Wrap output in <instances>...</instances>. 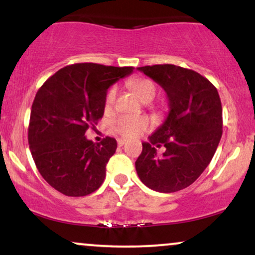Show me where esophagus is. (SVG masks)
Wrapping results in <instances>:
<instances>
[{"label": "esophagus", "instance_id": "34e87169", "mask_svg": "<svg viewBox=\"0 0 255 255\" xmlns=\"http://www.w3.org/2000/svg\"><path fill=\"white\" fill-rule=\"evenodd\" d=\"M118 144H119V146H124L126 144V140L125 139H118Z\"/></svg>", "mask_w": 255, "mask_h": 255}]
</instances>
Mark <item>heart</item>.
I'll return each mask as SVG.
<instances>
[{
    "label": "heart",
    "instance_id": "1",
    "mask_svg": "<svg viewBox=\"0 0 255 255\" xmlns=\"http://www.w3.org/2000/svg\"><path fill=\"white\" fill-rule=\"evenodd\" d=\"M129 87L136 92L140 99L145 103H148L152 99L156 97L157 87L156 84L150 79H134L129 81ZM116 95H118V90L116 87H111L108 91L107 96H105L104 108L105 110L109 111L114 108L116 101ZM151 122L146 116L142 115H124L119 118L113 124L114 131L120 134V135L125 137H136L140 134H142L150 128Z\"/></svg>",
    "mask_w": 255,
    "mask_h": 255
}]
</instances>
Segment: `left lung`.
Wrapping results in <instances>:
<instances>
[{"label": "left lung", "instance_id": "left-lung-1", "mask_svg": "<svg viewBox=\"0 0 255 255\" xmlns=\"http://www.w3.org/2000/svg\"><path fill=\"white\" fill-rule=\"evenodd\" d=\"M162 86L169 114L148 142H142L135 169L141 182L160 193L191 186L211 162L222 137L223 119L218 91L199 73L174 64L136 68ZM164 145L165 153L156 147Z\"/></svg>", "mask_w": 255, "mask_h": 255}]
</instances>
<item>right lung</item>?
I'll return each mask as SVG.
<instances>
[{
  "label": "right lung",
  "instance_id": "obj_1",
  "mask_svg": "<svg viewBox=\"0 0 255 255\" xmlns=\"http://www.w3.org/2000/svg\"><path fill=\"white\" fill-rule=\"evenodd\" d=\"M133 67L75 63L55 73L38 90L31 109L28 144L38 171L52 188L68 197L97 191L118 142L99 144L85 136L104 114L107 91Z\"/></svg>",
  "mask_w": 255,
  "mask_h": 255
}]
</instances>
